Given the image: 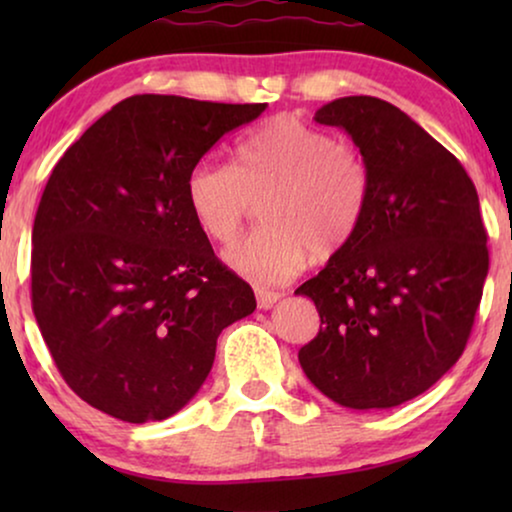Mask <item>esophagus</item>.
I'll return each instance as SVG.
<instances>
[{
  "instance_id": "obj_1",
  "label": "esophagus",
  "mask_w": 512,
  "mask_h": 512,
  "mask_svg": "<svg viewBox=\"0 0 512 512\" xmlns=\"http://www.w3.org/2000/svg\"><path fill=\"white\" fill-rule=\"evenodd\" d=\"M279 298H282V293H279V291L256 289V300H258V307H261V310H270V307L275 305Z\"/></svg>"
}]
</instances>
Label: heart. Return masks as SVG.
I'll list each match as a JSON object with an SVG mask.
<instances>
[{
  "instance_id": "obj_1",
  "label": "heart",
  "mask_w": 512,
  "mask_h": 512,
  "mask_svg": "<svg viewBox=\"0 0 512 512\" xmlns=\"http://www.w3.org/2000/svg\"><path fill=\"white\" fill-rule=\"evenodd\" d=\"M370 172L354 146L296 116H275L235 146V165L202 158L186 177V202L209 240L230 244L251 200L261 226L226 251L230 270L254 284H282L345 249L366 216Z\"/></svg>"
}]
</instances>
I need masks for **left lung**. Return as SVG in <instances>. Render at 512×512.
<instances>
[{
    "label": "left lung",
    "mask_w": 512,
    "mask_h": 512,
    "mask_svg": "<svg viewBox=\"0 0 512 512\" xmlns=\"http://www.w3.org/2000/svg\"><path fill=\"white\" fill-rule=\"evenodd\" d=\"M314 121L359 146L370 195L347 247L296 289L321 319L298 361L331 401L387 410L424 394L464 354L489 270L478 191L394 104L340 97Z\"/></svg>",
    "instance_id": "obj_1"
}]
</instances>
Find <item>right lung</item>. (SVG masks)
Here are the masks:
<instances>
[{"mask_svg": "<svg viewBox=\"0 0 512 512\" xmlns=\"http://www.w3.org/2000/svg\"><path fill=\"white\" fill-rule=\"evenodd\" d=\"M265 104L132 95L53 167L32 228V310L76 396L130 424L198 394L216 338L256 310L186 202L191 167Z\"/></svg>", "mask_w": 512, "mask_h": 512, "instance_id": "right-lung-1", "label": "right lung"}]
</instances>
